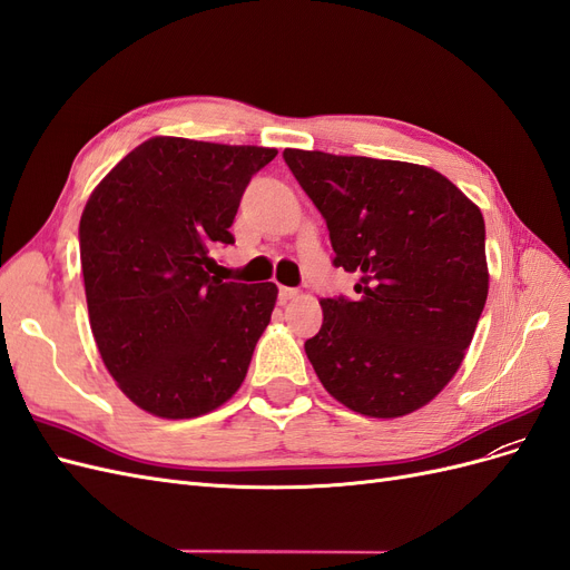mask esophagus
<instances>
[{
  "label": "esophagus",
  "mask_w": 570,
  "mask_h": 570,
  "mask_svg": "<svg viewBox=\"0 0 570 570\" xmlns=\"http://www.w3.org/2000/svg\"><path fill=\"white\" fill-rule=\"evenodd\" d=\"M299 297V289H295V287H281L278 289V302L281 304H287L289 299H297Z\"/></svg>",
  "instance_id": "1"
}]
</instances>
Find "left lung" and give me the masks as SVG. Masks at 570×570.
Masks as SVG:
<instances>
[{
  "label": "left lung",
  "instance_id": "left-lung-1",
  "mask_svg": "<svg viewBox=\"0 0 570 570\" xmlns=\"http://www.w3.org/2000/svg\"><path fill=\"white\" fill-rule=\"evenodd\" d=\"M283 159L325 218L333 266L358 278L352 299H321L306 356L347 409L406 416L452 381L473 340L490 283L485 220L428 166L304 149Z\"/></svg>",
  "mask_w": 570,
  "mask_h": 570
}]
</instances>
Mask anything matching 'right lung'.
<instances>
[{
    "instance_id": "add662e5",
    "label": "right lung",
    "mask_w": 570,
    "mask_h": 570,
    "mask_svg": "<svg viewBox=\"0 0 570 570\" xmlns=\"http://www.w3.org/2000/svg\"><path fill=\"white\" fill-rule=\"evenodd\" d=\"M278 149L151 137L120 159L80 218V264L101 361L132 404L195 419L243 385L278 297L223 283L239 199Z\"/></svg>"
}]
</instances>
